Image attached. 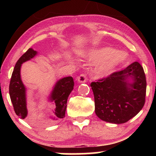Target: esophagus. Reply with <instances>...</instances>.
<instances>
[{
	"label": "esophagus",
	"instance_id": "34e87169",
	"mask_svg": "<svg viewBox=\"0 0 156 156\" xmlns=\"http://www.w3.org/2000/svg\"><path fill=\"white\" fill-rule=\"evenodd\" d=\"M77 80L79 83H85V82L87 81V76H86L85 73H82V74H80L78 77Z\"/></svg>",
	"mask_w": 156,
	"mask_h": 156
}]
</instances>
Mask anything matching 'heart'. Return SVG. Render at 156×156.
<instances>
[{"label": "heart", "instance_id": "1", "mask_svg": "<svg viewBox=\"0 0 156 156\" xmlns=\"http://www.w3.org/2000/svg\"><path fill=\"white\" fill-rule=\"evenodd\" d=\"M89 59L98 62L96 71L102 76L112 73L120 66L125 64L126 56L122 52L116 51L112 48L95 49L89 53Z\"/></svg>", "mask_w": 156, "mask_h": 156}]
</instances>
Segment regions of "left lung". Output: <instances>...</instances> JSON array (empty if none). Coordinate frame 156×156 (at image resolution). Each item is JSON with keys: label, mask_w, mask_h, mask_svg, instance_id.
<instances>
[{"label": "left lung", "mask_w": 156, "mask_h": 156, "mask_svg": "<svg viewBox=\"0 0 156 156\" xmlns=\"http://www.w3.org/2000/svg\"><path fill=\"white\" fill-rule=\"evenodd\" d=\"M133 82L130 83L129 78ZM131 80V79H130ZM95 112L107 122H126L140 112L145 102L147 81L143 67L134 62L125 69L91 83Z\"/></svg>", "instance_id": "1"}]
</instances>
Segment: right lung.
I'll return each instance as SVG.
<instances>
[{
  "instance_id": "right-lung-1",
  "label": "right lung",
  "mask_w": 156,
  "mask_h": 156,
  "mask_svg": "<svg viewBox=\"0 0 156 156\" xmlns=\"http://www.w3.org/2000/svg\"><path fill=\"white\" fill-rule=\"evenodd\" d=\"M36 54V51L30 48L18 59L13 71L9 83V96L14 112L22 119L27 117V109L26 89L20 78V67L23 62L31 59ZM73 86L74 82L72 76L63 78L56 83L50 96V100L55 104L54 120H59L65 117L67 99L73 89ZM39 123L40 125H43L47 123V121L41 120Z\"/></svg>"
}]
</instances>
